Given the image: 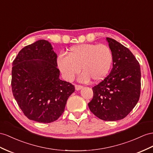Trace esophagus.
I'll use <instances>...</instances> for the list:
<instances>
[{
    "instance_id": "34e87169",
    "label": "esophagus",
    "mask_w": 153,
    "mask_h": 153,
    "mask_svg": "<svg viewBox=\"0 0 153 153\" xmlns=\"http://www.w3.org/2000/svg\"><path fill=\"white\" fill-rule=\"evenodd\" d=\"M83 88V86L82 85H75V88L76 91H79V90Z\"/></svg>"
}]
</instances>
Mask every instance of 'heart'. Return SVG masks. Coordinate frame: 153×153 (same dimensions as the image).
<instances>
[{"label":"heart","instance_id":"b5f03b06","mask_svg":"<svg viewBox=\"0 0 153 153\" xmlns=\"http://www.w3.org/2000/svg\"><path fill=\"white\" fill-rule=\"evenodd\" d=\"M113 62L112 52L105 45L82 44L72 46L68 56L61 54L57 65L65 79L72 81L80 72L79 80L83 82H99L104 79L110 72Z\"/></svg>","mask_w":153,"mask_h":153}]
</instances>
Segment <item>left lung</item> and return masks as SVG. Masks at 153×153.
Here are the masks:
<instances>
[{"instance_id":"obj_1","label":"left lung","mask_w":153,"mask_h":153,"mask_svg":"<svg viewBox=\"0 0 153 153\" xmlns=\"http://www.w3.org/2000/svg\"><path fill=\"white\" fill-rule=\"evenodd\" d=\"M113 55L110 74L92 87L94 96L88 103L100 119L117 121L124 118L138 103L141 91V70L138 61L127 48L107 37Z\"/></svg>"}]
</instances>
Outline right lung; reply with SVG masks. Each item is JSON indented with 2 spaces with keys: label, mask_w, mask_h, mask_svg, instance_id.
<instances>
[{
  "label": "right lung",
  "mask_w": 153,
  "mask_h": 153,
  "mask_svg": "<svg viewBox=\"0 0 153 153\" xmlns=\"http://www.w3.org/2000/svg\"><path fill=\"white\" fill-rule=\"evenodd\" d=\"M12 65L11 90L24 114L39 123L57 120L75 87L59 78L57 54L50 43L39 40L24 47Z\"/></svg>",
  "instance_id": "add662e5"
}]
</instances>
